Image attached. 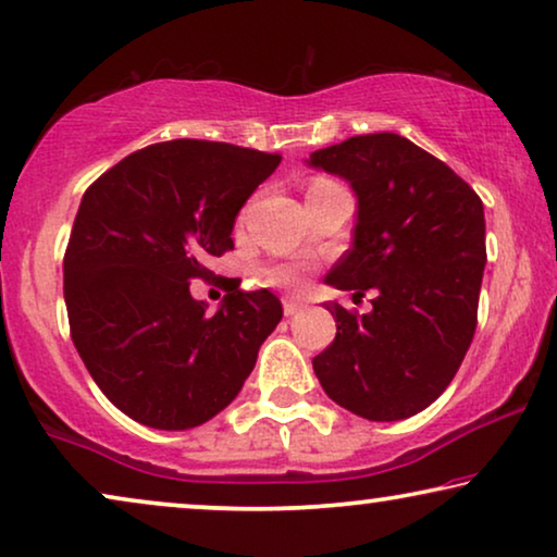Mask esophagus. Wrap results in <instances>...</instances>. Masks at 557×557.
Here are the masks:
<instances>
[{"mask_svg": "<svg viewBox=\"0 0 557 557\" xmlns=\"http://www.w3.org/2000/svg\"><path fill=\"white\" fill-rule=\"evenodd\" d=\"M304 307H307V304L299 301V299H284V314H286V317L299 314V311H301Z\"/></svg>", "mask_w": 557, "mask_h": 557, "instance_id": "1", "label": "esophagus"}]
</instances>
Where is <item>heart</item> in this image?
Wrapping results in <instances>:
<instances>
[{"instance_id": "b5f03b06", "label": "heart", "mask_w": 557, "mask_h": 557, "mask_svg": "<svg viewBox=\"0 0 557 557\" xmlns=\"http://www.w3.org/2000/svg\"><path fill=\"white\" fill-rule=\"evenodd\" d=\"M322 185H330V182H314L311 187H322ZM265 281H269V284H273V286L296 288V286L304 284V269H301V265H296V263L271 265V269L265 271Z\"/></svg>"}]
</instances>
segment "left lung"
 I'll list each match as a JSON object with an SVG mask.
<instances>
[{
    "label": "left lung",
    "mask_w": 557,
    "mask_h": 557,
    "mask_svg": "<svg viewBox=\"0 0 557 557\" xmlns=\"http://www.w3.org/2000/svg\"><path fill=\"white\" fill-rule=\"evenodd\" d=\"M309 166L349 182L352 248L326 284L362 296L370 314L326 301L337 337L311 364L337 406L368 421H403L451 383L476 330L486 246L479 195L398 134H364L319 149Z\"/></svg>",
    "instance_id": "8db88e82"
}]
</instances>
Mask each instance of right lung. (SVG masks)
<instances>
[{"instance_id":"1","label":"right lung","mask_w":557,"mask_h":557,"mask_svg":"<svg viewBox=\"0 0 557 557\" xmlns=\"http://www.w3.org/2000/svg\"><path fill=\"white\" fill-rule=\"evenodd\" d=\"M278 154L174 139L121 159L83 195L63 261L71 337L101 393L149 429H195L233 403L284 317L269 288L208 314L189 281L233 248L235 218Z\"/></svg>"}]
</instances>
